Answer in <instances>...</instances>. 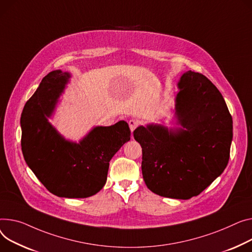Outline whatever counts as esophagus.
Returning <instances> with one entry per match:
<instances>
[{"mask_svg": "<svg viewBox=\"0 0 252 252\" xmlns=\"http://www.w3.org/2000/svg\"><path fill=\"white\" fill-rule=\"evenodd\" d=\"M139 121L138 120H130L129 122H128V126H129V128H130V130L131 131H133L136 129V127L139 126Z\"/></svg>", "mask_w": 252, "mask_h": 252, "instance_id": "34e87169", "label": "esophagus"}]
</instances>
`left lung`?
<instances>
[{"instance_id":"obj_1","label":"left lung","mask_w":252,"mask_h":252,"mask_svg":"<svg viewBox=\"0 0 252 252\" xmlns=\"http://www.w3.org/2000/svg\"><path fill=\"white\" fill-rule=\"evenodd\" d=\"M177 87L175 116L180 127L140 126L133 138L142 147L147 188L161 196L189 199L225 170L233 121L222 94L206 76L189 71Z\"/></svg>"}]
</instances>
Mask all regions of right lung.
Returning <instances> with one entry per match:
<instances>
[{"mask_svg":"<svg viewBox=\"0 0 252 252\" xmlns=\"http://www.w3.org/2000/svg\"><path fill=\"white\" fill-rule=\"evenodd\" d=\"M70 73H48L26 102L21 114V148L29 168L48 191L68 198L88 197L101 189L109 161L130 140L125 121L95 126L79 143L65 140L49 124Z\"/></svg>","mask_w":252,"mask_h":252,"instance_id":"obj_1","label":"right lung"}]
</instances>
